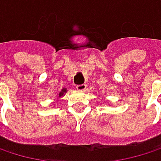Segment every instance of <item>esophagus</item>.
Segmentation results:
<instances>
[{
	"mask_svg": "<svg viewBox=\"0 0 161 161\" xmlns=\"http://www.w3.org/2000/svg\"><path fill=\"white\" fill-rule=\"evenodd\" d=\"M86 88V84H82V85H77L76 86V89L79 91H84Z\"/></svg>",
	"mask_w": 161,
	"mask_h": 161,
	"instance_id": "esophagus-1",
	"label": "esophagus"
}]
</instances>
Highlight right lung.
<instances>
[{
	"label": "right lung",
	"mask_w": 161,
	"mask_h": 161,
	"mask_svg": "<svg viewBox=\"0 0 161 161\" xmlns=\"http://www.w3.org/2000/svg\"><path fill=\"white\" fill-rule=\"evenodd\" d=\"M65 91H66V88H64V89H62V91H61V92L59 93V96H61V95H63V93H64Z\"/></svg>",
	"instance_id": "add662e5"
}]
</instances>
